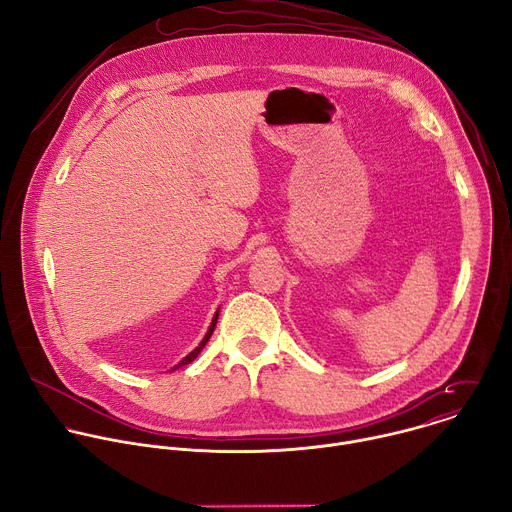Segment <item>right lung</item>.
Segmentation results:
<instances>
[{
    "mask_svg": "<svg viewBox=\"0 0 512 512\" xmlns=\"http://www.w3.org/2000/svg\"><path fill=\"white\" fill-rule=\"evenodd\" d=\"M216 320H218V312H216V314H214V318H212V322H210V328H208V332H206V336H204V338H202V342H200V344H198V346H196V348H194V350H192V352H190V354H188V356H184V358H182V360H180V362H178V364H176V367H174V369H172V371H176V369H178V367H182V364H188V362H192V360H194V358H196V356H198V354H200V350H202V348H204V346H206V342H208V338H210V336H212V332H214V326H216Z\"/></svg>",
    "mask_w": 512,
    "mask_h": 512,
    "instance_id": "1",
    "label": "right lung"
}]
</instances>
